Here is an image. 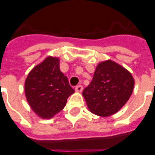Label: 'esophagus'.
Instances as JSON below:
<instances>
[{
    "mask_svg": "<svg viewBox=\"0 0 155 155\" xmlns=\"http://www.w3.org/2000/svg\"><path fill=\"white\" fill-rule=\"evenodd\" d=\"M83 90V87L81 85H78L75 87V91L77 92V93H81Z\"/></svg>",
    "mask_w": 155,
    "mask_h": 155,
    "instance_id": "esophagus-1",
    "label": "esophagus"
}]
</instances>
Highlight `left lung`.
<instances>
[{"label":"left lung","instance_id":"obj_1","mask_svg":"<svg viewBox=\"0 0 155 155\" xmlns=\"http://www.w3.org/2000/svg\"><path fill=\"white\" fill-rule=\"evenodd\" d=\"M134 84L131 72L121 65L110 59L101 62L83 91L88 110L101 117L115 114L130 98Z\"/></svg>","mask_w":155,"mask_h":155}]
</instances>
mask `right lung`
I'll list each match as a JSON object with an SVG mask.
<instances>
[{
	"label": "right lung",
	"instance_id": "obj_1",
	"mask_svg": "<svg viewBox=\"0 0 155 155\" xmlns=\"http://www.w3.org/2000/svg\"><path fill=\"white\" fill-rule=\"evenodd\" d=\"M24 90L31 110L44 120L51 119L61 111L67 98L75 93L60 71L59 58L53 56L33 67L26 78Z\"/></svg>",
	"mask_w": 155,
	"mask_h": 155
}]
</instances>
